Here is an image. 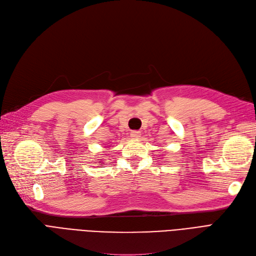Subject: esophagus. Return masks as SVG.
I'll return each instance as SVG.
<instances>
[{
    "instance_id": "esophagus-1",
    "label": "esophagus",
    "mask_w": 256,
    "mask_h": 256,
    "mask_svg": "<svg viewBox=\"0 0 256 256\" xmlns=\"http://www.w3.org/2000/svg\"><path fill=\"white\" fill-rule=\"evenodd\" d=\"M140 135H141V133L140 132H138V130H133L130 133V137H132V139H139L140 138Z\"/></svg>"
}]
</instances>
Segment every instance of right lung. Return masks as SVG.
<instances>
[{
    "mask_svg": "<svg viewBox=\"0 0 256 256\" xmlns=\"http://www.w3.org/2000/svg\"><path fill=\"white\" fill-rule=\"evenodd\" d=\"M99 164H102V162H99Z\"/></svg>",
    "mask_w": 256,
    "mask_h": 256,
    "instance_id": "add662e5",
    "label": "right lung"
}]
</instances>
